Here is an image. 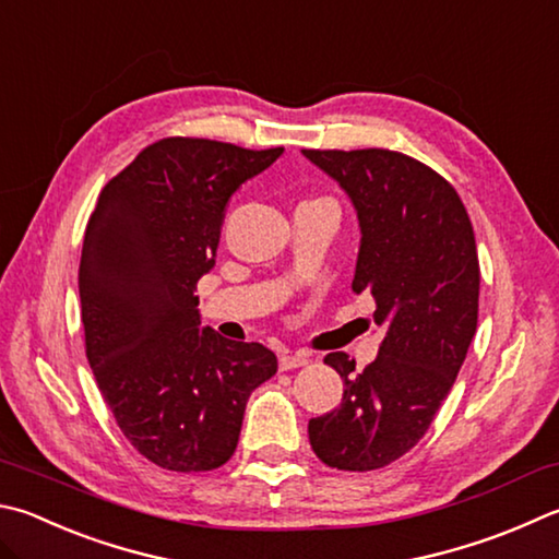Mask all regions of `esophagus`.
<instances>
[{"instance_id":"1","label":"esophagus","mask_w":559,"mask_h":559,"mask_svg":"<svg viewBox=\"0 0 559 559\" xmlns=\"http://www.w3.org/2000/svg\"><path fill=\"white\" fill-rule=\"evenodd\" d=\"M308 361H310V357H308V354H302V352H296V354H293V352H283L281 357H278V364H281L283 371L306 367Z\"/></svg>"}]
</instances>
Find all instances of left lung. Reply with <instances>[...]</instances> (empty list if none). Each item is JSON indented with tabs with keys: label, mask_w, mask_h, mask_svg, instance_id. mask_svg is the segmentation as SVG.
I'll return each mask as SVG.
<instances>
[{
	"label": "left lung",
	"mask_w": 559,
	"mask_h": 559,
	"mask_svg": "<svg viewBox=\"0 0 559 559\" xmlns=\"http://www.w3.org/2000/svg\"><path fill=\"white\" fill-rule=\"evenodd\" d=\"M347 192L359 219L352 290L377 300L379 357L357 371L344 352L324 364L344 379L340 408L312 418L320 460L371 472L413 450L460 373L479 314V259L469 215L432 168L385 148L302 151Z\"/></svg>",
	"instance_id": "left-lung-1"
}]
</instances>
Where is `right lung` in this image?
<instances>
[{"label":"right lung","mask_w":559,"mask_h":559,"mask_svg":"<svg viewBox=\"0 0 559 559\" xmlns=\"http://www.w3.org/2000/svg\"><path fill=\"white\" fill-rule=\"evenodd\" d=\"M283 148L170 136L99 192L80 259L85 352L134 448L170 472H210L237 450L253 389L278 359L202 328L195 286L215 266L227 205Z\"/></svg>","instance_id":"1"}]
</instances>
